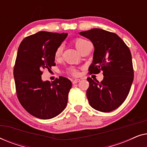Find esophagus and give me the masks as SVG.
Here are the masks:
<instances>
[{
	"label": "esophagus",
	"instance_id": "obj_1",
	"mask_svg": "<svg viewBox=\"0 0 147 147\" xmlns=\"http://www.w3.org/2000/svg\"><path fill=\"white\" fill-rule=\"evenodd\" d=\"M80 81V79H76V80H72V84H77L78 82H79Z\"/></svg>",
	"mask_w": 147,
	"mask_h": 147
}]
</instances>
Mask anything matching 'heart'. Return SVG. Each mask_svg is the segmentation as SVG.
Returning a JSON list of instances; mask_svg holds the SVG:
<instances>
[{
	"label": "heart",
	"instance_id": "obj_1",
	"mask_svg": "<svg viewBox=\"0 0 147 147\" xmlns=\"http://www.w3.org/2000/svg\"><path fill=\"white\" fill-rule=\"evenodd\" d=\"M73 42L76 48L80 52L86 47V45H87L88 43H89L88 41H86V40L84 39H82V38H76V39L74 40ZM62 52H63V46L59 45V47H57V49H55V53H54V58H55V59H59L62 55ZM71 72L74 76L78 75V72L75 71V70H72Z\"/></svg>",
	"mask_w": 147,
	"mask_h": 147
}]
</instances>
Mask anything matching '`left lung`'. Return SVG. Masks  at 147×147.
<instances>
[{"instance_id": "1", "label": "left lung", "mask_w": 147, "mask_h": 147, "mask_svg": "<svg viewBox=\"0 0 147 147\" xmlns=\"http://www.w3.org/2000/svg\"><path fill=\"white\" fill-rule=\"evenodd\" d=\"M94 47L90 74L103 71L101 82L88 78L86 95L90 105L98 111L109 112L124 102L134 79L132 55L129 48L116 34L101 29L80 32Z\"/></svg>"}]
</instances>
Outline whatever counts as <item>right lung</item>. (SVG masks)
I'll return each instance as SVG.
<instances>
[{"instance_id":"add662e5","label":"right lung","mask_w":147,"mask_h":147,"mask_svg":"<svg viewBox=\"0 0 147 147\" xmlns=\"http://www.w3.org/2000/svg\"><path fill=\"white\" fill-rule=\"evenodd\" d=\"M67 36L40 31L25 38L18 49L13 71L17 98L27 112L40 119L55 117L67 106L71 82L61 76L52 82L41 79L42 70L55 65L54 53Z\"/></svg>"}]
</instances>
